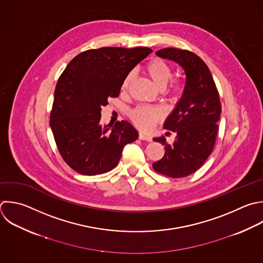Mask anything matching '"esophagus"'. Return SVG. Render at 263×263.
Here are the masks:
<instances>
[{"label":"esophagus","instance_id":"esophagus-1","mask_svg":"<svg viewBox=\"0 0 263 263\" xmlns=\"http://www.w3.org/2000/svg\"><path fill=\"white\" fill-rule=\"evenodd\" d=\"M139 139H140V140H143V141H147V142H151V141H152V138H151L150 136L145 135V134H143V133H140V134H139Z\"/></svg>","mask_w":263,"mask_h":263}]
</instances>
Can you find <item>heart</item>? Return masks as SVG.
Listing matches in <instances>:
<instances>
[{"label":"heart","mask_w":263,"mask_h":263,"mask_svg":"<svg viewBox=\"0 0 263 263\" xmlns=\"http://www.w3.org/2000/svg\"><path fill=\"white\" fill-rule=\"evenodd\" d=\"M145 70L148 76L154 82V84L160 89H163L173 77V72L170 65L161 59H153L149 61L145 67ZM134 78H135V73L129 72L122 81L121 89L126 90L129 87ZM180 90H181V87L178 83L173 84L171 87V92L178 93L180 92ZM129 116L133 122L139 128L149 132L154 127L155 123L161 119L162 112L157 108H152L148 106H139L129 112Z\"/></svg>","instance_id":"b5f03b06"}]
</instances>
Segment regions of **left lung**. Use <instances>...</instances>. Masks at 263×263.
Returning a JSON list of instances; mask_svg holds the SVG:
<instances>
[{
	"label": "left lung",
	"mask_w": 263,
	"mask_h": 263,
	"mask_svg": "<svg viewBox=\"0 0 263 263\" xmlns=\"http://www.w3.org/2000/svg\"><path fill=\"white\" fill-rule=\"evenodd\" d=\"M156 55L177 63L186 76L182 97L167 116L163 127L177 133L172 145L164 137L154 138L165 146L164 156L153 168L172 178H183L197 171L213 151L221 116L219 93L203 61L188 50L164 48Z\"/></svg>",
	"instance_id": "8db88e82"
}]
</instances>
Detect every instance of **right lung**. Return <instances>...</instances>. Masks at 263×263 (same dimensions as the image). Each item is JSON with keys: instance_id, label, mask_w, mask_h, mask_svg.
Returning <instances> with one entry per match:
<instances>
[{"instance_id": "add662e5", "label": "right lung", "mask_w": 263, "mask_h": 263, "mask_svg": "<svg viewBox=\"0 0 263 263\" xmlns=\"http://www.w3.org/2000/svg\"><path fill=\"white\" fill-rule=\"evenodd\" d=\"M151 52L147 47L90 49L75 57L61 75L50 127L62 157L77 173L95 176L113 170L124 146L138 139L139 133L125 120L103 125L101 111Z\"/></svg>"}]
</instances>
